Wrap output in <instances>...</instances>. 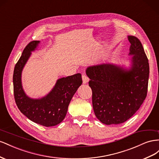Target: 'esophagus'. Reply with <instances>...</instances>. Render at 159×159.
Segmentation results:
<instances>
[{
	"mask_svg": "<svg viewBox=\"0 0 159 159\" xmlns=\"http://www.w3.org/2000/svg\"><path fill=\"white\" fill-rule=\"evenodd\" d=\"M82 78H83V84H86V83H87L89 82V77L87 75H86L85 74H83L82 75Z\"/></svg>",
	"mask_w": 159,
	"mask_h": 159,
	"instance_id": "34e87169",
	"label": "esophagus"
}]
</instances>
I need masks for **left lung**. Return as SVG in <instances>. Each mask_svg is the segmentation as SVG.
Wrapping results in <instances>:
<instances>
[{
	"label": "left lung",
	"mask_w": 159,
	"mask_h": 159,
	"mask_svg": "<svg viewBox=\"0 0 159 159\" xmlns=\"http://www.w3.org/2000/svg\"><path fill=\"white\" fill-rule=\"evenodd\" d=\"M133 65L125 70L111 64L87 68L93 92V107L97 119L105 125L120 124L129 119L147 97L149 64L140 40L129 36Z\"/></svg>",
	"instance_id": "8db88e82"
}]
</instances>
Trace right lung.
<instances>
[{
    "label": "right lung",
    "mask_w": 159,
    "mask_h": 159,
    "mask_svg": "<svg viewBox=\"0 0 159 159\" xmlns=\"http://www.w3.org/2000/svg\"><path fill=\"white\" fill-rule=\"evenodd\" d=\"M39 40L26 45L15 66L13 90L16 105L29 119L44 126H55L61 122L66 115L68 107L73 95L83 83L81 74L58 79L52 91L40 99H32L24 93L21 84V72L31 54L37 48Z\"/></svg>",
    "instance_id": "add662e5"
}]
</instances>
